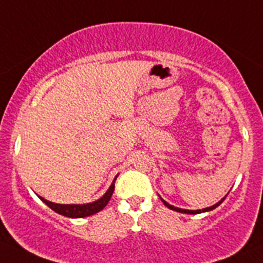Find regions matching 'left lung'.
<instances>
[{
  "label": "left lung",
  "instance_id": "8db88e82",
  "mask_svg": "<svg viewBox=\"0 0 263 263\" xmlns=\"http://www.w3.org/2000/svg\"><path fill=\"white\" fill-rule=\"evenodd\" d=\"M225 198H227V196H225L224 198H221V201H219V202H217V203H215L214 206H210V208L202 209V210H184V209H179V208H176V206H172V205H169V203L166 202V201H164L163 198H161V201H163V203H164V205L166 206V208H168V209H171V210L178 211V213H182V214H201V213H206V211H211V210H214V209H216L217 206H219L220 203H221L222 201L225 200Z\"/></svg>",
  "mask_w": 263,
  "mask_h": 263
}]
</instances>
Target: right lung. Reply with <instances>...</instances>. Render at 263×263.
Returning a JSON list of instances; mask_svg holds the SVG:
<instances>
[{
    "instance_id": "add662e5",
    "label": "right lung",
    "mask_w": 263,
    "mask_h": 263,
    "mask_svg": "<svg viewBox=\"0 0 263 263\" xmlns=\"http://www.w3.org/2000/svg\"><path fill=\"white\" fill-rule=\"evenodd\" d=\"M115 181H113L110 187L108 188L107 192L104 193L103 197H100L99 200L94 201V202H90V203H84V205H61V203H54V202H50V201H47L46 198L41 197L42 201L46 203L48 208L52 209L53 211H55L57 214L63 215V216H67V217H86L90 216V215H94L97 213H99L100 210L107 206V203L109 202L110 197L113 195V191H115Z\"/></svg>"
}]
</instances>
